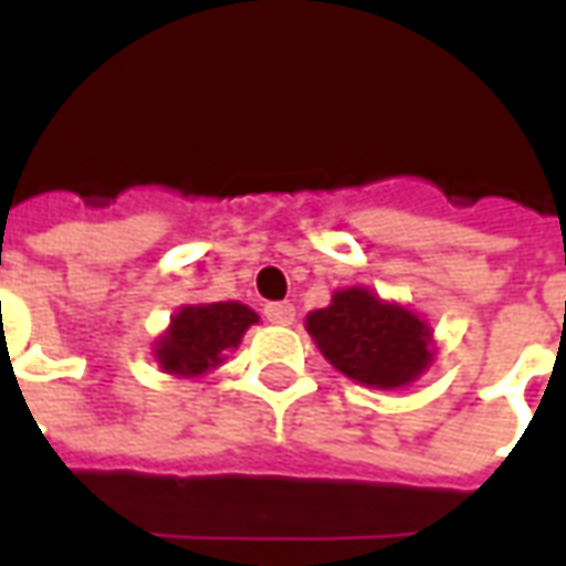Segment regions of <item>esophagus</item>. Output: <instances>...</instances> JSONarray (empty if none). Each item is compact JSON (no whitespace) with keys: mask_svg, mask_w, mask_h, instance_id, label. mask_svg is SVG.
Wrapping results in <instances>:
<instances>
[{"mask_svg":"<svg viewBox=\"0 0 566 566\" xmlns=\"http://www.w3.org/2000/svg\"><path fill=\"white\" fill-rule=\"evenodd\" d=\"M263 315H266V321H272V324H294V315L296 308L294 303H270V306L263 308Z\"/></svg>","mask_w":566,"mask_h":566,"instance_id":"esophagus-1","label":"esophagus"}]
</instances>
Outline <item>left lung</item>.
Segmentation results:
<instances>
[{
	"instance_id": "1",
	"label": "left lung",
	"mask_w": 566,
	"mask_h": 566,
	"mask_svg": "<svg viewBox=\"0 0 566 566\" xmlns=\"http://www.w3.org/2000/svg\"><path fill=\"white\" fill-rule=\"evenodd\" d=\"M306 331L343 376L379 391L416 381L433 360V331L424 321L367 287L336 291L331 306L308 312Z\"/></svg>"
}]
</instances>
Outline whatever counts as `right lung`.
I'll return each instance as SVG.
<instances>
[{
	"mask_svg": "<svg viewBox=\"0 0 566 566\" xmlns=\"http://www.w3.org/2000/svg\"><path fill=\"white\" fill-rule=\"evenodd\" d=\"M251 324H258V312L242 303H199L175 312L169 331L154 343V357L163 373L178 379L206 376L221 367L223 355L242 343Z\"/></svg>",
	"mask_w": 566,
	"mask_h": 566,
	"instance_id": "add662e5",
	"label": "right lung"
}]
</instances>
